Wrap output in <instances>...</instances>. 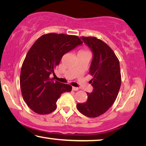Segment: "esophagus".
<instances>
[{
    "instance_id": "esophagus-1",
    "label": "esophagus",
    "mask_w": 146,
    "mask_h": 146,
    "mask_svg": "<svg viewBox=\"0 0 146 146\" xmlns=\"http://www.w3.org/2000/svg\"><path fill=\"white\" fill-rule=\"evenodd\" d=\"M72 90H74V91H77V90H79V88H78V87H74V86H73Z\"/></svg>"
}]
</instances>
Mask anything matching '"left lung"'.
I'll return each instance as SVG.
<instances>
[{"label":"left lung","instance_id":"left-lung-1","mask_svg":"<svg viewBox=\"0 0 146 146\" xmlns=\"http://www.w3.org/2000/svg\"><path fill=\"white\" fill-rule=\"evenodd\" d=\"M80 38L93 54L89 73L92 92H87L86 102L77 104L79 112L89 117L104 114L114 103L121 84L119 61L113 51L105 42L94 36Z\"/></svg>","mask_w":146,"mask_h":146}]
</instances>
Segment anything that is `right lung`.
<instances>
[{"mask_svg":"<svg viewBox=\"0 0 146 146\" xmlns=\"http://www.w3.org/2000/svg\"><path fill=\"white\" fill-rule=\"evenodd\" d=\"M82 44L77 36L49 33L33 44L21 66L20 88L23 100L33 111L50 113L61 94L71 90V85L54 80L50 75L65 54Z\"/></svg>","mask_w":146,"mask_h":146,"instance_id":"add662e5","label":"right lung"}]
</instances>
